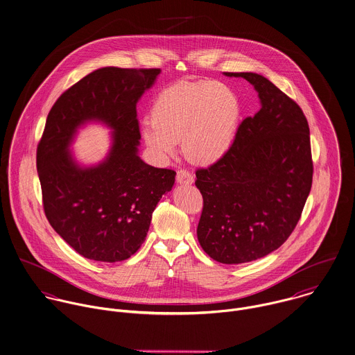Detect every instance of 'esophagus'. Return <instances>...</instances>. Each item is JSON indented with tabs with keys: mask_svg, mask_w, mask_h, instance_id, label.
Returning a JSON list of instances; mask_svg holds the SVG:
<instances>
[{
	"mask_svg": "<svg viewBox=\"0 0 355 355\" xmlns=\"http://www.w3.org/2000/svg\"><path fill=\"white\" fill-rule=\"evenodd\" d=\"M177 182L184 185H191L193 182V175L188 170L181 168L177 171Z\"/></svg>",
	"mask_w": 355,
	"mask_h": 355,
	"instance_id": "34e87169",
	"label": "esophagus"
}]
</instances>
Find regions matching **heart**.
Instances as JSON below:
<instances>
[{
	"label": "heart",
	"instance_id": "heart-1",
	"mask_svg": "<svg viewBox=\"0 0 355 355\" xmlns=\"http://www.w3.org/2000/svg\"><path fill=\"white\" fill-rule=\"evenodd\" d=\"M241 105L232 87L215 80H181L162 89L142 126L145 145L160 157L171 156L177 142L196 163L220 159L234 140Z\"/></svg>",
	"mask_w": 355,
	"mask_h": 355
}]
</instances>
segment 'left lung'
Segmentation results:
<instances>
[{"label":"left lung","instance_id":"obj_1","mask_svg":"<svg viewBox=\"0 0 355 355\" xmlns=\"http://www.w3.org/2000/svg\"><path fill=\"white\" fill-rule=\"evenodd\" d=\"M261 110L239 126L227 152L196 170L203 196L198 239L214 261L237 265L266 257L296 227L313 182L310 130L302 108L254 72Z\"/></svg>","mask_w":355,"mask_h":355}]
</instances>
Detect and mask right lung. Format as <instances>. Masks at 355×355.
<instances>
[{
    "instance_id": "add662e5",
    "label": "right lung",
    "mask_w": 355,
    "mask_h": 355,
    "mask_svg": "<svg viewBox=\"0 0 355 355\" xmlns=\"http://www.w3.org/2000/svg\"><path fill=\"white\" fill-rule=\"evenodd\" d=\"M159 72L96 70L69 87L48 114L37 146L44 211L62 239L87 259L119 262L136 254L157 202L174 185V170L149 166L137 155L136 104ZM90 119L114 129V145L101 165L80 169L67 148L76 128Z\"/></svg>"
}]
</instances>
